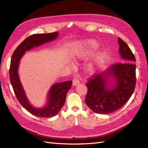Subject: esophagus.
I'll use <instances>...</instances> for the list:
<instances>
[{"label": "esophagus", "instance_id": "obj_1", "mask_svg": "<svg viewBox=\"0 0 148 148\" xmlns=\"http://www.w3.org/2000/svg\"><path fill=\"white\" fill-rule=\"evenodd\" d=\"M79 80L78 78H74L73 79V86H77L78 84H79Z\"/></svg>", "mask_w": 148, "mask_h": 148}]
</instances>
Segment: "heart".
<instances>
[{"label": "heart", "mask_w": 148, "mask_h": 148, "mask_svg": "<svg viewBox=\"0 0 148 148\" xmlns=\"http://www.w3.org/2000/svg\"><path fill=\"white\" fill-rule=\"evenodd\" d=\"M98 42L94 39H87L84 41L82 45L80 47L79 50L76 51L75 53V56L79 59L86 57L89 56L91 53L97 49L98 47ZM105 55L104 53L99 52L96 53L95 57L93 59V61L91 64H89L88 66L89 70L91 72H94L95 71L96 67L100 66L104 60Z\"/></svg>", "instance_id": "b5f03b06"}]
</instances>
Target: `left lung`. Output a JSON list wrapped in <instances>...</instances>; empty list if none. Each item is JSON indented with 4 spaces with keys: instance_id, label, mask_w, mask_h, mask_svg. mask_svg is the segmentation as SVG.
I'll list each match as a JSON object with an SVG mask.
<instances>
[{
    "instance_id": "1",
    "label": "left lung",
    "mask_w": 148,
    "mask_h": 148,
    "mask_svg": "<svg viewBox=\"0 0 148 148\" xmlns=\"http://www.w3.org/2000/svg\"><path fill=\"white\" fill-rule=\"evenodd\" d=\"M119 53L123 63L109 67L92 76L86 83V105L94 112L108 114L120 109L132 96L136 84V62L130 49L118 38Z\"/></svg>"
}]
</instances>
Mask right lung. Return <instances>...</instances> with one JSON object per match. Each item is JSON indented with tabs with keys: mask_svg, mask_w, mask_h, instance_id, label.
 <instances>
[{
	"mask_svg": "<svg viewBox=\"0 0 148 148\" xmlns=\"http://www.w3.org/2000/svg\"><path fill=\"white\" fill-rule=\"evenodd\" d=\"M59 36V33L36 34L26 38L16 47L13 52L10 66V79L18 101L29 112L39 117L47 118L56 116L65 104L66 96L70 90L72 81L53 84L47 93V103L42 107H35L30 104L20 82L18 67L20 60L25 52L45 43L53 41Z\"/></svg>",
	"mask_w": 148,
	"mask_h": 148,
	"instance_id": "1",
	"label": "right lung"
}]
</instances>
